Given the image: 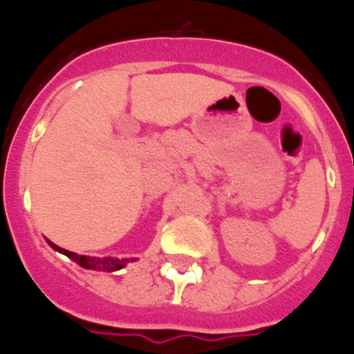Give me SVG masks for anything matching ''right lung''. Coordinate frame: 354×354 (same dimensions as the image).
I'll list each match as a JSON object with an SVG mask.
<instances>
[{
  "label": "right lung",
  "mask_w": 354,
  "mask_h": 354,
  "mask_svg": "<svg viewBox=\"0 0 354 354\" xmlns=\"http://www.w3.org/2000/svg\"><path fill=\"white\" fill-rule=\"evenodd\" d=\"M50 243V246L53 248V250L59 251V253L66 254V257L70 258V260L75 261L77 265H80V267L84 268H89V270H101V272H115V270H120V268L125 267V263L131 260H118V258H110V257H104V258H96V257H84V254H77V253H72V251H66L63 250V248L57 246V244H53L51 241H48Z\"/></svg>",
  "instance_id": "1"
}]
</instances>
